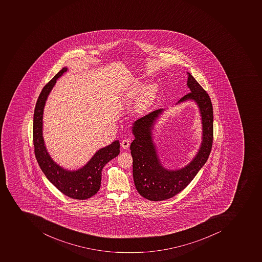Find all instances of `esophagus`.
Listing matches in <instances>:
<instances>
[{"label":"esophagus","instance_id":"34e87169","mask_svg":"<svg viewBox=\"0 0 262 262\" xmlns=\"http://www.w3.org/2000/svg\"><path fill=\"white\" fill-rule=\"evenodd\" d=\"M121 145L123 149H127L130 146V140L129 139H124L123 141H121Z\"/></svg>","mask_w":262,"mask_h":262}]
</instances>
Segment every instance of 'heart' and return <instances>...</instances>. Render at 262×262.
I'll list each match as a JSON object with an SVG mask.
<instances>
[{
	"instance_id": "heart-1",
	"label": "heart",
	"mask_w": 262,
	"mask_h": 262,
	"mask_svg": "<svg viewBox=\"0 0 262 262\" xmlns=\"http://www.w3.org/2000/svg\"><path fill=\"white\" fill-rule=\"evenodd\" d=\"M157 93H158V88L156 83H149L145 86H143L142 83L140 82L135 83L132 89V95L137 96L139 93H141L138 103H137V110L139 112H144L146 110L156 99Z\"/></svg>"
}]
</instances>
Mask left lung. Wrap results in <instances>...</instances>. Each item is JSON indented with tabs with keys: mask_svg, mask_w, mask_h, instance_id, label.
<instances>
[{
	"mask_svg": "<svg viewBox=\"0 0 262 262\" xmlns=\"http://www.w3.org/2000/svg\"><path fill=\"white\" fill-rule=\"evenodd\" d=\"M187 86L191 93L176 103L192 101L197 104L202 121V142L197 154L185 166L169 169L163 166L159 157L153 132L156 121L165 109L154 111L132 124L134 141L130 149L133 158V179L139 193L150 201H162L176 196L188 186L205 164L213 140V111L207 92L189 73Z\"/></svg>",
	"mask_w": 262,
	"mask_h": 262,
	"instance_id": "obj_1",
	"label": "left lung"
}]
</instances>
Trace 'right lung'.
<instances>
[{"label": "right lung", "mask_w": 262, "mask_h": 262, "mask_svg": "<svg viewBox=\"0 0 262 262\" xmlns=\"http://www.w3.org/2000/svg\"><path fill=\"white\" fill-rule=\"evenodd\" d=\"M68 71L64 67L43 86L35 105L33 120V142L37 162L49 181L61 192L74 199H89L99 190L102 170L105 164L120 153L118 140L101 148L80 169L69 170L57 164L50 156L43 137V114L48 97L58 78Z\"/></svg>", "instance_id": "add662e5"}]
</instances>
